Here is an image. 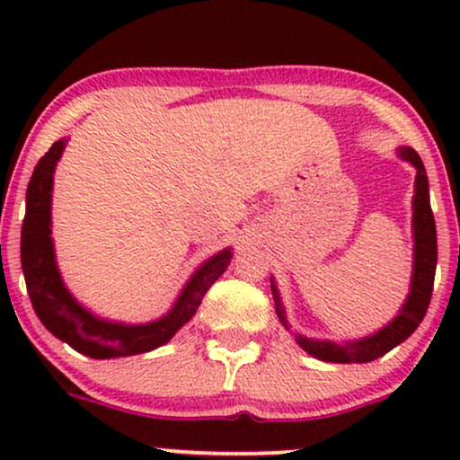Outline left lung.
<instances>
[{"label": "left lung", "instance_id": "left-lung-1", "mask_svg": "<svg viewBox=\"0 0 460 460\" xmlns=\"http://www.w3.org/2000/svg\"><path fill=\"white\" fill-rule=\"evenodd\" d=\"M400 160L409 162L415 168V194H413V272H411V288L406 294L404 305L392 322L378 329L372 335L361 337L352 341H331V340H314V337L294 332V340L311 357L329 363H369L374 358L383 357L392 348L402 344L406 337L413 335V331L424 320L429 311L432 283H435L437 270V226L435 216L430 209V192H429V177L426 168L421 164V157L411 149V146H398L395 149ZM270 288L274 296V307L281 324L289 331L288 315L281 294H279L277 281L270 277Z\"/></svg>", "mask_w": 460, "mask_h": 460}]
</instances>
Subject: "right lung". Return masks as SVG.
Returning <instances> with one entry per match:
<instances>
[{
    "label": "right lung",
    "mask_w": 460,
    "mask_h": 460,
    "mask_svg": "<svg viewBox=\"0 0 460 460\" xmlns=\"http://www.w3.org/2000/svg\"><path fill=\"white\" fill-rule=\"evenodd\" d=\"M66 138L58 140L40 157L31 172L28 194H25V220L21 229V268L25 285L39 320L45 329L65 341L73 350L91 358H116L151 352L172 340V335L197 314L200 300L214 281L226 270L234 251L223 248L205 260L183 289L172 307L162 318L145 324H128L99 318L91 309L84 307L68 292L62 281L56 261L54 237H51V192H54V172Z\"/></svg>",
    "instance_id": "1"
}]
</instances>
